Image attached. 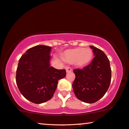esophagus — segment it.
<instances>
[{
    "label": "esophagus",
    "mask_w": 129,
    "mask_h": 129,
    "mask_svg": "<svg viewBox=\"0 0 129 129\" xmlns=\"http://www.w3.org/2000/svg\"><path fill=\"white\" fill-rule=\"evenodd\" d=\"M66 70L67 73H70L72 72V68H70V67H66Z\"/></svg>",
    "instance_id": "esophagus-1"
}]
</instances>
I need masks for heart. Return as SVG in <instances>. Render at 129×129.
I'll return each instance as SVG.
<instances>
[{"mask_svg": "<svg viewBox=\"0 0 129 129\" xmlns=\"http://www.w3.org/2000/svg\"><path fill=\"white\" fill-rule=\"evenodd\" d=\"M93 53L89 48H77L68 49L63 54V60L69 63H75L78 66H86L92 59Z\"/></svg>", "mask_w": 129, "mask_h": 129, "instance_id": "1", "label": "heart"}]
</instances>
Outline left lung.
<instances>
[{"label":"left lung","instance_id":"left-lung-1","mask_svg":"<svg viewBox=\"0 0 129 129\" xmlns=\"http://www.w3.org/2000/svg\"><path fill=\"white\" fill-rule=\"evenodd\" d=\"M95 57L83 69L73 70L76 78L73 83L74 94L78 100L94 103L104 96L111 81V69L108 57L101 50L90 46Z\"/></svg>","mask_w":129,"mask_h":129}]
</instances>
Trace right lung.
Instances as JSON below:
<instances>
[{
    "label": "right lung",
    "instance_id": "1",
    "mask_svg": "<svg viewBox=\"0 0 129 129\" xmlns=\"http://www.w3.org/2000/svg\"><path fill=\"white\" fill-rule=\"evenodd\" d=\"M51 47L37 45L28 49L18 61L16 83L21 94L34 104L52 98L59 80L66 76L64 69L50 66Z\"/></svg>",
    "mask_w": 129,
    "mask_h": 129
}]
</instances>
